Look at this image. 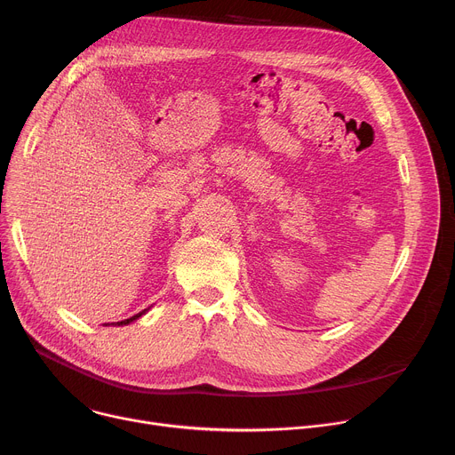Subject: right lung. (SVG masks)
I'll list each match as a JSON object with an SVG mask.
<instances>
[{"mask_svg": "<svg viewBox=\"0 0 455 455\" xmlns=\"http://www.w3.org/2000/svg\"><path fill=\"white\" fill-rule=\"evenodd\" d=\"M148 309H144V311H140L139 315H135V316H132V318H128V320H123V322H114V323H110V325H128V323H132L133 320H137V318H140L144 313H146Z\"/></svg>", "mask_w": 455, "mask_h": 455, "instance_id": "1", "label": "right lung"}]
</instances>
